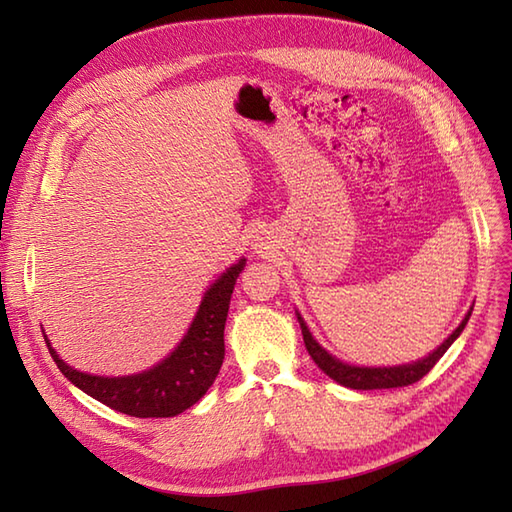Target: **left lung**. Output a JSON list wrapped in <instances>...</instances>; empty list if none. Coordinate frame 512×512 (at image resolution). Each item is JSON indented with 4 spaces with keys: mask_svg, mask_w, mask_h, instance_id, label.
Masks as SVG:
<instances>
[{
    "mask_svg": "<svg viewBox=\"0 0 512 512\" xmlns=\"http://www.w3.org/2000/svg\"><path fill=\"white\" fill-rule=\"evenodd\" d=\"M471 312L466 314L464 321L458 325L447 341H444L436 352L429 354L427 358H422L418 363L411 365H398V367H354V365H345L339 358L330 356L323 347L312 339V334L308 330V325L303 323V319L297 314L299 325H301V334H303V343H306V350L312 356V361L321 367L323 374H328L336 383L350 389H391V387H407L418 383L422 376H427L431 372V367L436 365L442 354L449 350L451 343L458 339L462 334L466 321H469Z\"/></svg>",
    "mask_w": 512,
    "mask_h": 512,
    "instance_id": "obj_1",
    "label": "left lung"
}]
</instances>
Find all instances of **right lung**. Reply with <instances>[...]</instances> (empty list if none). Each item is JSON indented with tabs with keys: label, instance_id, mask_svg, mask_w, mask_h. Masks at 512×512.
Segmentation results:
<instances>
[{
	"label": "right lung",
	"instance_id": "add662e5",
	"mask_svg": "<svg viewBox=\"0 0 512 512\" xmlns=\"http://www.w3.org/2000/svg\"><path fill=\"white\" fill-rule=\"evenodd\" d=\"M246 259H239L206 290L191 328L165 361L143 374L103 378L65 365L48 343L61 374L103 405L134 418H171L187 411L213 385L224 361V323L228 303Z\"/></svg>",
	"mask_w": 512,
	"mask_h": 512
}]
</instances>
